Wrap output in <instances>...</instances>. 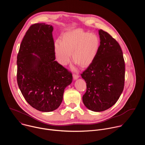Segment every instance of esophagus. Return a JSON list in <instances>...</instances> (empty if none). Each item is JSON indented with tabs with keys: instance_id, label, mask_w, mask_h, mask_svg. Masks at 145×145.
Listing matches in <instances>:
<instances>
[{
	"instance_id": "esophagus-1",
	"label": "esophagus",
	"mask_w": 145,
	"mask_h": 145,
	"mask_svg": "<svg viewBox=\"0 0 145 145\" xmlns=\"http://www.w3.org/2000/svg\"><path fill=\"white\" fill-rule=\"evenodd\" d=\"M73 78H74V80H76V79H77L78 77H79V76L77 74H73Z\"/></svg>"
}]
</instances>
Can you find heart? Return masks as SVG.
<instances>
[{
  "mask_svg": "<svg viewBox=\"0 0 145 145\" xmlns=\"http://www.w3.org/2000/svg\"><path fill=\"white\" fill-rule=\"evenodd\" d=\"M100 45V38L96 34L76 29L64 33L61 41L56 40L54 49L57 60L61 65H66L69 63L71 53L76 63L86 67L95 58Z\"/></svg>",
  "mask_w": 145,
  "mask_h": 145,
  "instance_id": "obj_1",
  "label": "heart"
}]
</instances>
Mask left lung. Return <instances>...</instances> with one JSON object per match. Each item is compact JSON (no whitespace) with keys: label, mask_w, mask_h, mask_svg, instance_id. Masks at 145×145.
Wrapping results in <instances>:
<instances>
[{"label":"left lung","mask_w":145,"mask_h":145,"mask_svg":"<svg viewBox=\"0 0 145 145\" xmlns=\"http://www.w3.org/2000/svg\"><path fill=\"white\" fill-rule=\"evenodd\" d=\"M100 45L88 68L81 74L87 83L82 101L89 110L105 111L114 106L125 85V64L121 49L106 31L99 30Z\"/></svg>","instance_id":"left-lung-1"}]
</instances>
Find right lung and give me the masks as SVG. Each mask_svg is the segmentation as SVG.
Masks as SVG:
<instances>
[{
    "instance_id": "right-lung-1",
    "label": "right lung",
    "mask_w": 145,
    "mask_h": 145,
    "mask_svg": "<svg viewBox=\"0 0 145 145\" xmlns=\"http://www.w3.org/2000/svg\"><path fill=\"white\" fill-rule=\"evenodd\" d=\"M53 30L50 25H32L17 56L18 87L29 104L42 112L53 111L60 106L64 89L73 78L71 72L55 61Z\"/></svg>"
}]
</instances>
